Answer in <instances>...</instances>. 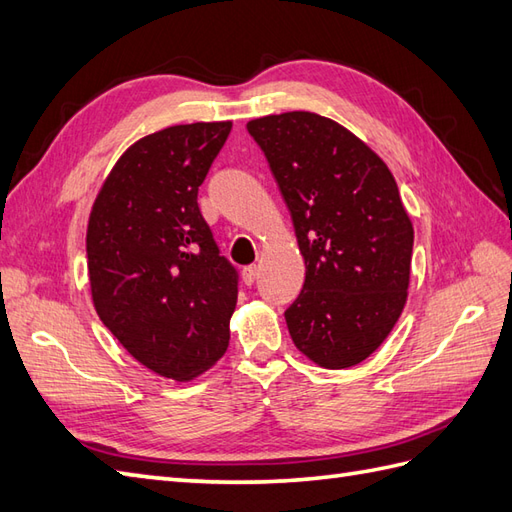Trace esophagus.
I'll return each instance as SVG.
<instances>
[{"label": "esophagus", "mask_w": 512, "mask_h": 512, "mask_svg": "<svg viewBox=\"0 0 512 512\" xmlns=\"http://www.w3.org/2000/svg\"><path fill=\"white\" fill-rule=\"evenodd\" d=\"M256 276H258V267H256V265H249V267L243 269V282H245L247 286L256 282Z\"/></svg>", "instance_id": "obj_1"}]
</instances>
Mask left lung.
<instances>
[{
  "label": "left lung",
  "instance_id": "8db88e82",
  "mask_svg": "<svg viewBox=\"0 0 512 512\" xmlns=\"http://www.w3.org/2000/svg\"><path fill=\"white\" fill-rule=\"evenodd\" d=\"M289 208L304 289L286 310L295 347L315 365L363 363L408 299L413 221L386 162L317 112L247 121Z\"/></svg>",
  "mask_w": 512,
  "mask_h": 512
}]
</instances>
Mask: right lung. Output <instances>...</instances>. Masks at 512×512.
<instances>
[{"label": "right lung", "instance_id": "right-lung-1", "mask_svg": "<svg viewBox=\"0 0 512 512\" xmlns=\"http://www.w3.org/2000/svg\"><path fill=\"white\" fill-rule=\"evenodd\" d=\"M232 121L169 126L134 141L108 171L86 226L91 297L132 358L191 382L226 354L236 273L219 254L197 189Z\"/></svg>", "mask_w": 512, "mask_h": 512}]
</instances>
